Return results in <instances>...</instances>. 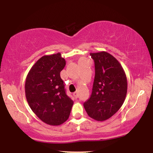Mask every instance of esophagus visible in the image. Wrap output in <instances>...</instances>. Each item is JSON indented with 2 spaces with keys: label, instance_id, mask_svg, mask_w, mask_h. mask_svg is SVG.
I'll list each match as a JSON object with an SVG mask.
<instances>
[{
  "label": "esophagus",
  "instance_id": "1",
  "mask_svg": "<svg viewBox=\"0 0 153 153\" xmlns=\"http://www.w3.org/2000/svg\"><path fill=\"white\" fill-rule=\"evenodd\" d=\"M73 95H74V97L75 98H77V97H78V94H77V92H75L73 94Z\"/></svg>",
  "mask_w": 153,
  "mask_h": 153
}]
</instances>
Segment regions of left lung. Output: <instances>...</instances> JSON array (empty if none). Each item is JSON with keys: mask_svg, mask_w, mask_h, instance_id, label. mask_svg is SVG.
<instances>
[{"mask_svg": "<svg viewBox=\"0 0 153 153\" xmlns=\"http://www.w3.org/2000/svg\"><path fill=\"white\" fill-rule=\"evenodd\" d=\"M90 54L94 61L95 77L91 97L84 107L89 117L103 121L123 104L128 82L122 66L113 55L105 51Z\"/></svg>", "mask_w": 153, "mask_h": 153, "instance_id": "obj_1", "label": "left lung"}]
</instances>
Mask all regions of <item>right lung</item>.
Instances as JSON below:
<instances>
[{
	"mask_svg": "<svg viewBox=\"0 0 153 153\" xmlns=\"http://www.w3.org/2000/svg\"><path fill=\"white\" fill-rule=\"evenodd\" d=\"M65 64L60 53L45 55L32 67L25 79L28 105L40 120L50 126L65 122L74 105L60 76Z\"/></svg>",
	"mask_w": 153,
	"mask_h": 153,
	"instance_id": "right-lung-1",
	"label": "right lung"
}]
</instances>
